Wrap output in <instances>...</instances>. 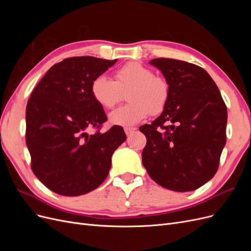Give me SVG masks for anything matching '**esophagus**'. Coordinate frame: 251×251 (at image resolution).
<instances>
[{"label": "esophagus", "mask_w": 251, "mask_h": 251, "mask_svg": "<svg viewBox=\"0 0 251 251\" xmlns=\"http://www.w3.org/2000/svg\"><path fill=\"white\" fill-rule=\"evenodd\" d=\"M136 130V127H125V132L126 135L132 134Z\"/></svg>", "instance_id": "1"}]
</instances>
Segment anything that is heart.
I'll return each mask as SVG.
<instances>
[{
  "instance_id": "obj_1",
  "label": "heart",
  "mask_w": 251,
  "mask_h": 251,
  "mask_svg": "<svg viewBox=\"0 0 251 251\" xmlns=\"http://www.w3.org/2000/svg\"><path fill=\"white\" fill-rule=\"evenodd\" d=\"M128 103L112 111L109 120L116 126H134L150 114L157 115L166 107L170 98V85L161 76H156L148 67L131 62L114 73V80L100 75L91 83L95 101L104 109H112L126 92Z\"/></svg>"
}]
</instances>
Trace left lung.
Returning <instances> with one entry per match:
<instances>
[{"instance_id": "obj_1", "label": "left lung", "mask_w": 251, "mask_h": 251, "mask_svg": "<svg viewBox=\"0 0 251 251\" xmlns=\"http://www.w3.org/2000/svg\"><path fill=\"white\" fill-rule=\"evenodd\" d=\"M150 64L169 82L170 98L160 116L139 127L147 137L143 166L159 185L195 191L218 171L226 143V104L203 68L173 58Z\"/></svg>"}]
</instances>
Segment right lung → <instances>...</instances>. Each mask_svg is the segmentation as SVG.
<instances>
[{"label":"right lung","mask_w":251,"mask_h":251,"mask_svg":"<svg viewBox=\"0 0 251 251\" xmlns=\"http://www.w3.org/2000/svg\"><path fill=\"white\" fill-rule=\"evenodd\" d=\"M117 59L75 56L53 65L37 83L26 108V144L31 169L58 195H85L100 186L112 155L126 136L119 126L100 133L107 120L91 83ZM95 127L97 132L86 131Z\"/></svg>","instance_id":"add662e5"}]
</instances>
